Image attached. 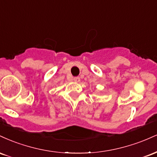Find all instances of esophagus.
I'll use <instances>...</instances> for the list:
<instances>
[{
	"instance_id": "esophagus-1",
	"label": "esophagus",
	"mask_w": 157,
	"mask_h": 157,
	"mask_svg": "<svg viewBox=\"0 0 157 157\" xmlns=\"http://www.w3.org/2000/svg\"><path fill=\"white\" fill-rule=\"evenodd\" d=\"M74 81H75V82H80V78L79 77H74Z\"/></svg>"
}]
</instances>
